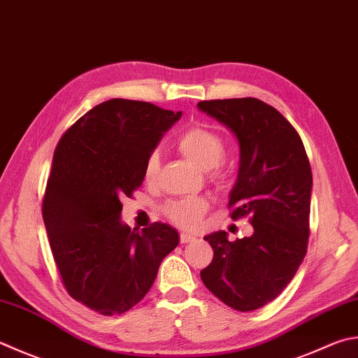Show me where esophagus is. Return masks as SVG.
Wrapping results in <instances>:
<instances>
[{"instance_id":"1","label":"esophagus","mask_w":358,"mask_h":358,"mask_svg":"<svg viewBox=\"0 0 358 358\" xmlns=\"http://www.w3.org/2000/svg\"><path fill=\"white\" fill-rule=\"evenodd\" d=\"M179 238H180V243H190V241H193V240H196V237H194V235L185 234V232H182Z\"/></svg>"}]
</instances>
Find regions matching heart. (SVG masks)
I'll use <instances>...</instances> for the list:
<instances>
[{
	"instance_id": "heart-1",
	"label": "heart",
	"mask_w": 358,
	"mask_h": 358,
	"mask_svg": "<svg viewBox=\"0 0 358 358\" xmlns=\"http://www.w3.org/2000/svg\"><path fill=\"white\" fill-rule=\"evenodd\" d=\"M178 148L188 160L199 166L201 170H210L215 178H220V162L224 157L226 145L222 138L206 127H190L182 132L178 138ZM160 166L159 154L154 151L145 162L143 174L148 182L156 179ZM208 207L207 199L201 196H190L178 201H171L165 206V215L174 224L180 227L198 226L201 218Z\"/></svg>"
}]
</instances>
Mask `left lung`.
I'll use <instances>...</instances> for the list:
<instances>
[{
    "mask_svg": "<svg viewBox=\"0 0 358 358\" xmlns=\"http://www.w3.org/2000/svg\"><path fill=\"white\" fill-rule=\"evenodd\" d=\"M240 146L231 217L249 215L254 234L229 241L224 231L204 237L213 249L201 271L204 285L240 312L260 308L282 293L307 252L312 170L299 134L280 112L257 98L201 101Z\"/></svg>",
    "mask_w": 358,
    "mask_h": 358,
    "instance_id": "8db88e82",
    "label": "left lung"
}]
</instances>
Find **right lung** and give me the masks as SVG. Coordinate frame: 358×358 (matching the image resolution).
<instances>
[{
	"label": "right lung",
	"instance_id": "right-lung-1",
	"mask_svg": "<svg viewBox=\"0 0 358 358\" xmlns=\"http://www.w3.org/2000/svg\"><path fill=\"white\" fill-rule=\"evenodd\" d=\"M180 117L143 101L110 99L80 117L54 151L43 222L66 292L93 312L132 308L179 245L165 222L141 232L124 224L120 199L141 185L148 156Z\"/></svg>",
	"mask_w": 358,
	"mask_h": 358
}]
</instances>
